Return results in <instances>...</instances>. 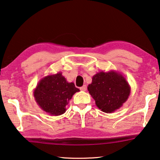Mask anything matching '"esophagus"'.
I'll use <instances>...</instances> for the list:
<instances>
[{
    "mask_svg": "<svg viewBox=\"0 0 160 160\" xmlns=\"http://www.w3.org/2000/svg\"><path fill=\"white\" fill-rule=\"evenodd\" d=\"M87 85H83L82 87H80V90H82V91H86V90H87Z\"/></svg>",
    "mask_w": 160,
    "mask_h": 160,
    "instance_id": "1",
    "label": "esophagus"
}]
</instances>
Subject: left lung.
I'll use <instances>...</instances> for the list:
<instances>
[{
  "label": "left lung",
  "instance_id": "8db88e82",
  "mask_svg": "<svg viewBox=\"0 0 160 160\" xmlns=\"http://www.w3.org/2000/svg\"><path fill=\"white\" fill-rule=\"evenodd\" d=\"M88 91L99 109L112 112L122 106L130 94V87L122 75L116 72H99L92 78Z\"/></svg>",
  "mask_w": 160,
  "mask_h": 160
}]
</instances>
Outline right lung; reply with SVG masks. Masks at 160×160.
<instances>
[{
  "label": "right lung",
  "instance_id": "right-lung-1",
  "mask_svg": "<svg viewBox=\"0 0 160 160\" xmlns=\"http://www.w3.org/2000/svg\"><path fill=\"white\" fill-rule=\"evenodd\" d=\"M79 91L73 83L66 82L61 73L42 78L34 92L38 105L50 115H60L66 112L68 101Z\"/></svg>",
  "mask_w": 160,
  "mask_h": 160
}]
</instances>
